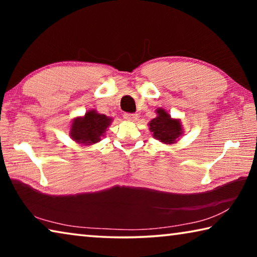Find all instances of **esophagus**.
Instances as JSON below:
<instances>
[{
  "instance_id": "34e87169",
  "label": "esophagus",
  "mask_w": 257,
  "mask_h": 257,
  "mask_svg": "<svg viewBox=\"0 0 257 257\" xmlns=\"http://www.w3.org/2000/svg\"><path fill=\"white\" fill-rule=\"evenodd\" d=\"M123 118L128 121H135L137 119V114H134V113H125Z\"/></svg>"
}]
</instances>
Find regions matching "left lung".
Here are the masks:
<instances>
[{
  "instance_id": "1",
  "label": "left lung",
  "mask_w": 257,
  "mask_h": 257,
  "mask_svg": "<svg viewBox=\"0 0 257 257\" xmlns=\"http://www.w3.org/2000/svg\"><path fill=\"white\" fill-rule=\"evenodd\" d=\"M155 112L156 116L149 122L151 133H153V137L163 144H176L184 134L180 119L171 118L169 112L162 107H158Z\"/></svg>"
}]
</instances>
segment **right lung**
<instances>
[{
  "label": "right lung",
  "instance_id": "obj_1",
  "mask_svg": "<svg viewBox=\"0 0 257 257\" xmlns=\"http://www.w3.org/2000/svg\"><path fill=\"white\" fill-rule=\"evenodd\" d=\"M111 122V116L101 114L96 110H88L85 115L76 116L71 121L69 135L77 144L90 146L101 142Z\"/></svg>",
  "mask_w": 257,
  "mask_h": 257
}]
</instances>
